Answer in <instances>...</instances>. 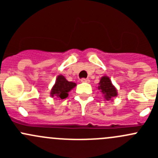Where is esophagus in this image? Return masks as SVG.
I'll return each instance as SVG.
<instances>
[{"label":"esophagus","mask_w":158,"mask_h":158,"mask_svg":"<svg viewBox=\"0 0 158 158\" xmlns=\"http://www.w3.org/2000/svg\"><path fill=\"white\" fill-rule=\"evenodd\" d=\"M81 82H90V80H89V79H85V78H83V79H81Z\"/></svg>","instance_id":"obj_1"}]
</instances>
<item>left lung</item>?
Returning <instances> with one entry per match:
<instances>
[{
  "label": "left lung",
  "instance_id": "8db88e82",
  "mask_svg": "<svg viewBox=\"0 0 158 158\" xmlns=\"http://www.w3.org/2000/svg\"><path fill=\"white\" fill-rule=\"evenodd\" d=\"M98 85H98V89L101 91L102 93L104 95V98L107 101L118 95L117 89L113 85L111 79L107 76H105L101 78Z\"/></svg>",
  "mask_w": 158,
  "mask_h": 158
}]
</instances>
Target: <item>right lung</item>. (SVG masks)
<instances>
[{"mask_svg":"<svg viewBox=\"0 0 158 158\" xmlns=\"http://www.w3.org/2000/svg\"><path fill=\"white\" fill-rule=\"evenodd\" d=\"M76 85V84L75 82H69L64 76L60 75L57 76L55 84L51 89L50 95L52 97L56 96L60 99H64L68 97L69 91H71Z\"/></svg>","mask_w":158,"mask_h":158,"instance_id":"obj_1","label":"right lung"}]
</instances>
